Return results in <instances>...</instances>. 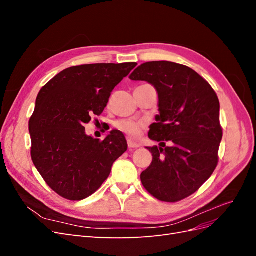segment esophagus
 Masks as SVG:
<instances>
[{
  "label": "esophagus",
  "mask_w": 256,
  "mask_h": 256,
  "mask_svg": "<svg viewBox=\"0 0 256 256\" xmlns=\"http://www.w3.org/2000/svg\"><path fill=\"white\" fill-rule=\"evenodd\" d=\"M128 147H129V150H134V148H138L140 145H138V143H134L132 140H130V138H128Z\"/></svg>",
  "instance_id": "obj_1"
}]
</instances>
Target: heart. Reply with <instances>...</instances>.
<instances>
[{"instance_id":"b5f03b06","label":"heart","mask_w":256,"mask_h":256,"mask_svg":"<svg viewBox=\"0 0 256 256\" xmlns=\"http://www.w3.org/2000/svg\"><path fill=\"white\" fill-rule=\"evenodd\" d=\"M116 127L122 132L126 134L131 138H140L145 129V124L142 122L134 120H120L116 124Z\"/></svg>"}]
</instances>
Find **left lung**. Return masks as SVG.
I'll use <instances>...</instances> for the list:
<instances>
[{"label": "left lung", "mask_w": 256, "mask_h": 256, "mask_svg": "<svg viewBox=\"0 0 256 256\" xmlns=\"http://www.w3.org/2000/svg\"><path fill=\"white\" fill-rule=\"evenodd\" d=\"M129 78L148 82L159 98L160 114L148 136L160 144L146 147L152 161L141 182L162 202H178L198 191L218 164L222 140L218 96L193 69L173 62H147Z\"/></svg>", "instance_id": "8db88e82"}]
</instances>
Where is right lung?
Wrapping results in <instances>:
<instances>
[{"instance_id":"obj_1","label":"right lung","mask_w":256,"mask_h":256,"mask_svg":"<svg viewBox=\"0 0 256 256\" xmlns=\"http://www.w3.org/2000/svg\"><path fill=\"white\" fill-rule=\"evenodd\" d=\"M136 63L69 67L38 92L28 122L30 157L44 180L58 196L81 200L109 177L127 141L112 130L104 141L86 136L84 124L100 115L111 92Z\"/></svg>"}]
</instances>
